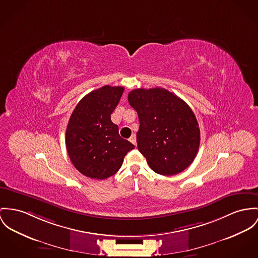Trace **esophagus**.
Segmentation results:
<instances>
[{
  "instance_id": "obj_1",
  "label": "esophagus",
  "mask_w": 258,
  "mask_h": 258,
  "mask_svg": "<svg viewBox=\"0 0 258 258\" xmlns=\"http://www.w3.org/2000/svg\"><path fill=\"white\" fill-rule=\"evenodd\" d=\"M130 141L133 143V144H135L136 146H137V139H136V136H132L131 138H130Z\"/></svg>"
}]
</instances>
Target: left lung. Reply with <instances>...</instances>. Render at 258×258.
Wrapping results in <instances>:
<instances>
[{"label":"left lung","instance_id":"obj_1","mask_svg":"<svg viewBox=\"0 0 258 258\" xmlns=\"http://www.w3.org/2000/svg\"><path fill=\"white\" fill-rule=\"evenodd\" d=\"M127 100L139 115L138 148L149 167L163 176L185 170L200 143L199 122L189 106L160 87L134 89Z\"/></svg>","mask_w":258,"mask_h":258}]
</instances>
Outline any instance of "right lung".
Listing matches in <instances>:
<instances>
[{"mask_svg":"<svg viewBox=\"0 0 258 258\" xmlns=\"http://www.w3.org/2000/svg\"><path fill=\"white\" fill-rule=\"evenodd\" d=\"M121 86L105 85L91 91L75 108L66 131V146L76 169L91 178L115 175L135 145L119 135L111 120L123 92Z\"/></svg>","mask_w":258,"mask_h":258,"instance_id":"add662e5","label":"right lung"}]
</instances>
